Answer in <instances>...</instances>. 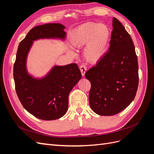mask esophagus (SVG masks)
<instances>
[{"label":"esophagus","instance_id":"34e87169","mask_svg":"<svg viewBox=\"0 0 154 154\" xmlns=\"http://www.w3.org/2000/svg\"><path fill=\"white\" fill-rule=\"evenodd\" d=\"M80 71H81V73H82V75L83 76H84L85 74L87 71V67L84 66V65H82V66L80 67Z\"/></svg>","mask_w":154,"mask_h":154}]
</instances>
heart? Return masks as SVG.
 Here are the masks:
<instances>
[{
    "mask_svg": "<svg viewBox=\"0 0 154 154\" xmlns=\"http://www.w3.org/2000/svg\"><path fill=\"white\" fill-rule=\"evenodd\" d=\"M111 31L105 24L96 22H87L78 26L71 36V44L74 48L85 46L83 57L87 62L94 63L103 58L109 48ZM69 53L74 55L73 51Z\"/></svg>",
    "mask_w": 154,
    "mask_h": 154,
    "instance_id": "b5f03b06",
    "label": "heart"
}]
</instances>
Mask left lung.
I'll use <instances>...</instances> for the list:
<instances>
[{
    "label": "left lung",
    "instance_id": "obj_1",
    "mask_svg": "<svg viewBox=\"0 0 154 154\" xmlns=\"http://www.w3.org/2000/svg\"><path fill=\"white\" fill-rule=\"evenodd\" d=\"M112 20L109 51L85 73L91 83V108L100 116L115 115L127 108L136 96L139 83L137 57L131 36L117 18Z\"/></svg>",
    "mask_w": 154,
    "mask_h": 154
}]
</instances>
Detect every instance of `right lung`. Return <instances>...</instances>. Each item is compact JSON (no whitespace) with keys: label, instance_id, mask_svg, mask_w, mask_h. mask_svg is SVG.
<instances>
[{"label":"right lung","instance_id":"1","mask_svg":"<svg viewBox=\"0 0 154 154\" xmlns=\"http://www.w3.org/2000/svg\"><path fill=\"white\" fill-rule=\"evenodd\" d=\"M65 29L59 23L36 26L18 45L13 67L16 92L24 108L42 120L57 119L66 114L69 93L82 78V74L76 63H71L54 66L44 77L35 78L27 71V56L35 40H64Z\"/></svg>","mask_w":154,"mask_h":154}]
</instances>
